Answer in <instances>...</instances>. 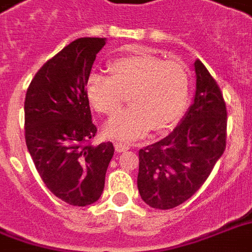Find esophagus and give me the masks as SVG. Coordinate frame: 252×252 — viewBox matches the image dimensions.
<instances>
[{
  "instance_id": "obj_1",
  "label": "esophagus",
  "mask_w": 252,
  "mask_h": 252,
  "mask_svg": "<svg viewBox=\"0 0 252 252\" xmlns=\"http://www.w3.org/2000/svg\"><path fill=\"white\" fill-rule=\"evenodd\" d=\"M115 149H116V152L120 153V152L128 151V149H129V145L126 143H122V141H116V143H115Z\"/></svg>"
}]
</instances>
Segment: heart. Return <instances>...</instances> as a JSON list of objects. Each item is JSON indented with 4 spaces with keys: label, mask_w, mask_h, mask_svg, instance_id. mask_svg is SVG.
I'll return each mask as SVG.
<instances>
[{
    "label": "heart",
    "mask_w": 252,
    "mask_h": 252,
    "mask_svg": "<svg viewBox=\"0 0 252 252\" xmlns=\"http://www.w3.org/2000/svg\"><path fill=\"white\" fill-rule=\"evenodd\" d=\"M112 76L92 74L86 80V96L99 113L112 116L129 94L130 108L108 120L104 133L112 139L134 140L148 130L164 132L185 113L190 75L184 63L164 61L147 53L128 54L109 63Z\"/></svg>",
    "instance_id": "1"
}]
</instances>
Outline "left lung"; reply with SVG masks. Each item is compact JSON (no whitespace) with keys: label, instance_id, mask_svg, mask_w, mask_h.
Instances as JSON below:
<instances>
[{"label":"left lung","instance_id":"1","mask_svg":"<svg viewBox=\"0 0 252 252\" xmlns=\"http://www.w3.org/2000/svg\"><path fill=\"white\" fill-rule=\"evenodd\" d=\"M195 96L180 126L139 151L137 188L147 205L168 210L193 197L226 149L227 109L216 79L194 62Z\"/></svg>","mask_w":252,"mask_h":252}]
</instances>
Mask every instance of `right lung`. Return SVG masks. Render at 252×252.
I'll return each instance as SVG.
<instances>
[{"label":"right lung","mask_w":252,"mask_h":252,"mask_svg":"<svg viewBox=\"0 0 252 252\" xmlns=\"http://www.w3.org/2000/svg\"><path fill=\"white\" fill-rule=\"evenodd\" d=\"M104 38H78L38 70L25 97V140L47 189L72 206L100 198L113 144L92 145L86 80Z\"/></svg>","instance_id":"obj_1"}]
</instances>
